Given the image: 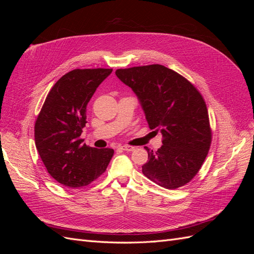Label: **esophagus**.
Here are the masks:
<instances>
[{
    "mask_svg": "<svg viewBox=\"0 0 254 254\" xmlns=\"http://www.w3.org/2000/svg\"><path fill=\"white\" fill-rule=\"evenodd\" d=\"M121 148L123 150H126V151H133L135 149L134 146H131V145H123V146H121Z\"/></svg>",
    "mask_w": 254,
    "mask_h": 254,
    "instance_id": "34e87169",
    "label": "esophagus"
}]
</instances>
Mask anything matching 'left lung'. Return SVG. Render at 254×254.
<instances>
[{
  "instance_id": "1",
  "label": "left lung",
  "mask_w": 254,
  "mask_h": 254,
  "mask_svg": "<svg viewBox=\"0 0 254 254\" xmlns=\"http://www.w3.org/2000/svg\"><path fill=\"white\" fill-rule=\"evenodd\" d=\"M118 77L139 97L150 129L162 133V147L149 150L143 174L158 186H186L209 152L212 130L200 92L182 75L161 64L119 68Z\"/></svg>"
}]
</instances>
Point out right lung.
<instances>
[{"instance_id":"obj_1","label":"right lung","mask_w":254,"mask_h":254,"mask_svg":"<svg viewBox=\"0 0 254 254\" xmlns=\"http://www.w3.org/2000/svg\"><path fill=\"white\" fill-rule=\"evenodd\" d=\"M112 68H75L57 80L35 123V143L48 173L67 188L88 186L102 176L114 150L80 139L87 105Z\"/></svg>"}]
</instances>
